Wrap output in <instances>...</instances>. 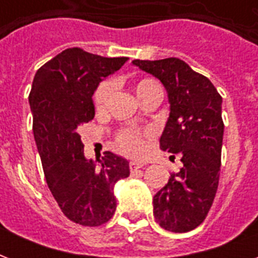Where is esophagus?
Returning <instances> with one entry per match:
<instances>
[{
    "mask_svg": "<svg viewBox=\"0 0 258 258\" xmlns=\"http://www.w3.org/2000/svg\"><path fill=\"white\" fill-rule=\"evenodd\" d=\"M143 163H141V162H137V161H133V162H130V169H131V171H137V170L142 169L143 167Z\"/></svg>",
    "mask_w": 258,
    "mask_h": 258,
    "instance_id": "34e87169",
    "label": "esophagus"
}]
</instances>
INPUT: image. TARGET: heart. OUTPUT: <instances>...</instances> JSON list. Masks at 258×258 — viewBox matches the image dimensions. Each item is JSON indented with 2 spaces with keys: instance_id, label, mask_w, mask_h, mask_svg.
<instances>
[{
  "instance_id": "1",
  "label": "heart",
  "mask_w": 258,
  "mask_h": 258,
  "mask_svg": "<svg viewBox=\"0 0 258 258\" xmlns=\"http://www.w3.org/2000/svg\"><path fill=\"white\" fill-rule=\"evenodd\" d=\"M133 91L138 101L141 103L147 97L161 96V86L157 80L150 78H143L138 80L133 86ZM112 93V84L108 82L101 83L97 87L96 92L93 95V104L96 111H103L107 107L109 97ZM149 137V133H141V131H123L117 137L119 149L130 157H139L143 154L146 149V138Z\"/></svg>"
}]
</instances>
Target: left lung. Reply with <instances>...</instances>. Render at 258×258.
Instances as JSON below:
<instances>
[{"instance_id":"8db88e82","label":"left lung","mask_w":258,"mask_h":258,"mask_svg":"<svg viewBox=\"0 0 258 258\" xmlns=\"http://www.w3.org/2000/svg\"><path fill=\"white\" fill-rule=\"evenodd\" d=\"M133 66L153 75L165 87L170 113L161 147L176 154L182 162L179 171L154 196V217L165 230L190 232L204 222L218 187L222 97L208 78L179 58L134 60Z\"/></svg>"}]
</instances>
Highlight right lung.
Returning a JSON list of instances; mask_svg holds the SVG:
<instances>
[{"label":"right lung","instance_id":"1","mask_svg":"<svg viewBox=\"0 0 258 258\" xmlns=\"http://www.w3.org/2000/svg\"><path fill=\"white\" fill-rule=\"evenodd\" d=\"M128 57H101L80 48L54 56L36 72L29 104L33 135L46 183L72 222L99 226L116 210L113 187L130 175L128 161L111 151L87 159L79 127L95 116L92 96L99 83Z\"/></svg>","mask_w":258,"mask_h":258}]
</instances>
